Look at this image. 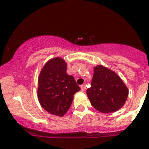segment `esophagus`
<instances>
[{"label": "esophagus", "mask_w": 149, "mask_h": 149, "mask_svg": "<svg viewBox=\"0 0 149 149\" xmlns=\"http://www.w3.org/2000/svg\"><path fill=\"white\" fill-rule=\"evenodd\" d=\"M85 90H86L85 84H82V85H81V91H84Z\"/></svg>", "instance_id": "esophagus-1"}]
</instances>
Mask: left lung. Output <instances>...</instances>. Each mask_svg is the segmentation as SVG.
I'll return each mask as SVG.
<instances>
[{
  "mask_svg": "<svg viewBox=\"0 0 149 149\" xmlns=\"http://www.w3.org/2000/svg\"><path fill=\"white\" fill-rule=\"evenodd\" d=\"M128 94L127 87L115 72L102 65L94 68L87 95L95 109L103 113L116 112L124 105Z\"/></svg>",
  "mask_w": 149,
  "mask_h": 149,
  "instance_id": "obj_1",
  "label": "left lung"
}]
</instances>
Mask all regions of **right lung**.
I'll return each instance as SVG.
<instances>
[{
    "instance_id": "obj_1",
    "label": "right lung",
    "mask_w": 149,
    "mask_h": 149,
    "mask_svg": "<svg viewBox=\"0 0 149 149\" xmlns=\"http://www.w3.org/2000/svg\"><path fill=\"white\" fill-rule=\"evenodd\" d=\"M38 100L49 113L63 116L70 108L73 95L80 90L73 76L67 73V64L56 57L42 69L38 79Z\"/></svg>"
}]
</instances>
